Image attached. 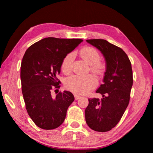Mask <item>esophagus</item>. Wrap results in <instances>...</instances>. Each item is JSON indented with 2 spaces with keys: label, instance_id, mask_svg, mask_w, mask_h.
I'll return each instance as SVG.
<instances>
[{
  "label": "esophagus",
  "instance_id": "obj_1",
  "mask_svg": "<svg viewBox=\"0 0 153 153\" xmlns=\"http://www.w3.org/2000/svg\"><path fill=\"white\" fill-rule=\"evenodd\" d=\"M74 97H75V99H76V100H78V99H79L80 98H81V97H80L79 95L76 94H74Z\"/></svg>",
  "mask_w": 153,
  "mask_h": 153
}]
</instances>
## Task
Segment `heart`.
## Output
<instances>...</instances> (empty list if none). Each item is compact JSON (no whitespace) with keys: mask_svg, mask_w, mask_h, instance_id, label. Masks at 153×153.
I'll list each match as a JSON object with an SVG mask.
<instances>
[{"mask_svg":"<svg viewBox=\"0 0 153 153\" xmlns=\"http://www.w3.org/2000/svg\"><path fill=\"white\" fill-rule=\"evenodd\" d=\"M80 55L88 63L91 65V69L97 74H102L105 69L104 63L100 61V54L94 48L87 46L80 51ZM74 53H69L65 56L61 63V69L65 73L71 70ZM97 79L93 75L74 74L67 77L65 85L68 90L77 94H84L97 85Z\"/></svg>","mask_w":153,"mask_h":153,"instance_id":"1","label":"heart"}]
</instances>
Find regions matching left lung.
<instances>
[{
    "mask_svg": "<svg viewBox=\"0 0 153 153\" xmlns=\"http://www.w3.org/2000/svg\"><path fill=\"white\" fill-rule=\"evenodd\" d=\"M86 42L101 52L106 71L103 84L96 91L102 98L88 99L85 118L90 128L105 132L117 125L128 106L133 84L132 69L128 55L121 48L102 39Z\"/></svg>",
    "mask_w": 153,
    "mask_h": 153,
    "instance_id": "8db88e82",
    "label": "left lung"
}]
</instances>
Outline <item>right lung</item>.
<instances>
[{
    "label": "right lung",
    "instance_id": "obj_1",
    "mask_svg": "<svg viewBox=\"0 0 153 153\" xmlns=\"http://www.w3.org/2000/svg\"><path fill=\"white\" fill-rule=\"evenodd\" d=\"M82 41L48 37L33 44L25 51L21 65L23 97L28 115L40 128L53 129L60 126L74 102L70 92H60L55 98L51 92L60 88L56 76L61 72L63 59Z\"/></svg>",
    "mask_w": 153,
    "mask_h": 153
}]
</instances>
